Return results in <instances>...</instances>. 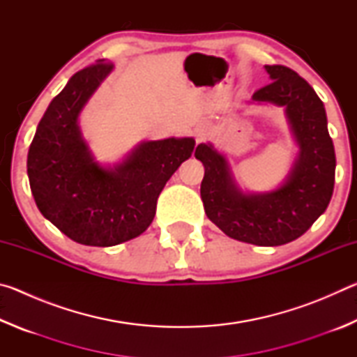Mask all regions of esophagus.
Wrapping results in <instances>:
<instances>
[{
    "label": "esophagus",
    "mask_w": 357,
    "mask_h": 357,
    "mask_svg": "<svg viewBox=\"0 0 357 357\" xmlns=\"http://www.w3.org/2000/svg\"><path fill=\"white\" fill-rule=\"evenodd\" d=\"M204 137H206V132H204L203 129H198L197 130V140L202 142V140H204Z\"/></svg>",
    "instance_id": "34e87169"
}]
</instances>
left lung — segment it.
<instances>
[{
	"instance_id": "left-lung-1",
	"label": "left lung",
	"mask_w": 357,
	"mask_h": 357,
	"mask_svg": "<svg viewBox=\"0 0 357 357\" xmlns=\"http://www.w3.org/2000/svg\"><path fill=\"white\" fill-rule=\"evenodd\" d=\"M264 69L273 82L253 93L252 99L285 107L299 144L285 183L273 192L244 193L213 144H198L195 157L204 165L200 193L208 219L229 238L274 247L302 236L328 208L334 192L335 153L324 105L310 84L287 66Z\"/></svg>"
}]
</instances>
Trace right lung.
Returning a JSON list of instances; mask_svg holds the SVG:
<instances>
[{"instance_id": "right-lung-1", "label": "right lung", "mask_w": 357, "mask_h": 357, "mask_svg": "<svg viewBox=\"0 0 357 357\" xmlns=\"http://www.w3.org/2000/svg\"><path fill=\"white\" fill-rule=\"evenodd\" d=\"M112 69L99 59L72 75L28 151L29 185L42 215L83 245L112 247L140 236L167 181L195 148L189 137L143 142L113 168L99 165L82 138L78 114Z\"/></svg>"}]
</instances>
